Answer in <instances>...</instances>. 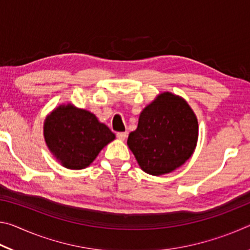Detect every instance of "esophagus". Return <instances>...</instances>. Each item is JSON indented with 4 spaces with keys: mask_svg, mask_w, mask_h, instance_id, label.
<instances>
[{
    "mask_svg": "<svg viewBox=\"0 0 250 250\" xmlns=\"http://www.w3.org/2000/svg\"><path fill=\"white\" fill-rule=\"evenodd\" d=\"M117 137H118V139H119V140L125 141L126 137H128V132H118Z\"/></svg>",
    "mask_w": 250,
    "mask_h": 250,
    "instance_id": "esophagus-1",
    "label": "esophagus"
}]
</instances>
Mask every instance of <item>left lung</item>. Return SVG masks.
Returning <instances> with one entry per match:
<instances>
[{
    "label": "left lung",
    "instance_id": "obj_1",
    "mask_svg": "<svg viewBox=\"0 0 250 250\" xmlns=\"http://www.w3.org/2000/svg\"><path fill=\"white\" fill-rule=\"evenodd\" d=\"M198 139L193 109L181 96L161 92L142 110L138 128L129 134L128 146L147 174L171 173L191 158Z\"/></svg>",
    "mask_w": 250,
    "mask_h": 250
}]
</instances>
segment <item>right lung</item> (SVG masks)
<instances>
[{"label": "right lung", "mask_w": 250, "mask_h": 250, "mask_svg": "<svg viewBox=\"0 0 250 250\" xmlns=\"http://www.w3.org/2000/svg\"><path fill=\"white\" fill-rule=\"evenodd\" d=\"M43 129L50 153L69 170L89 167L99 152L116 139L95 113L70 103L59 104L46 116Z\"/></svg>", "instance_id": "1"}]
</instances>
